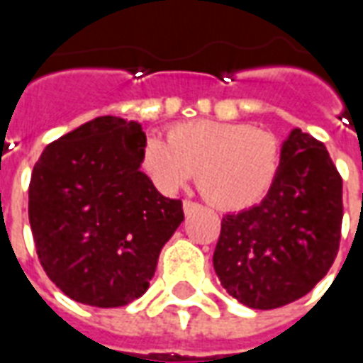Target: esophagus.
Returning <instances> with one entry per match:
<instances>
[{
    "mask_svg": "<svg viewBox=\"0 0 363 363\" xmlns=\"http://www.w3.org/2000/svg\"><path fill=\"white\" fill-rule=\"evenodd\" d=\"M198 208H200V206H198L196 202H192V200H184V202H182V210H184L186 216H190L192 212H196Z\"/></svg>",
    "mask_w": 363,
    "mask_h": 363,
    "instance_id": "34e87169",
    "label": "esophagus"
}]
</instances>
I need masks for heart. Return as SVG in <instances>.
<instances>
[{
  "instance_id": "obj_1",
  "label": "heart",
  "mask_w": 363,
  "mask_h": 363,
  "mask_svg": "<svg viewBox=\"0 0 363 363\" xmlns=\"http://www.w3.org/2000/svg\"><path fill=\"white\" fill-rule=\"evenodd\" d=\"M280 143L272 134L239 122L194 120L171 128L169 142L150 135L142 167L165 194L189 184L221 210H245L264 200L278 179Z\"/></svg>"
}]
</instances>
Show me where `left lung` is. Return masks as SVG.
<instances>
[{
	"mask_svg": "<svg viewBox=\"0 0 363 363\" xmlns=\"http://www.w3.org/2000/svg\"><path fill=\"white\" fill-rule=\"evenodd\" d=\"M280 151L267 198L228 213L213 251L221 286L251 309H276L309 294L340 243L342 179L327 147L294 128Z\"/></svg>",
	"mask_w": 363,
	"mask_h": 363,
	"instance_id": "8db88e82",
	"label": "left lung"
}]
</instances>
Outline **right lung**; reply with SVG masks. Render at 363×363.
<instances>
[{
  "label": "right lung",
  "mask_w": 363,
  "mask_h": 363,
  "mask_svg": "<svg viewBox=\"0 0 363 363\" xmlns=\"http://www.w3.org/2000/svg\"><path fill=\"white\" fill-rule=\"evenodd\" d=\"M142 124L99 116L46 145L28 186L36 252L77 303L122 307L143 296L159 252L184 220L142 171Z\"/></svg>",
  "instance_id": "add662e5"
}]
</instances>
